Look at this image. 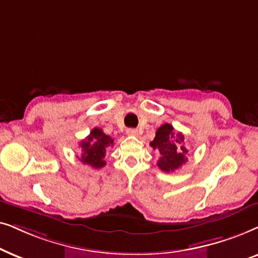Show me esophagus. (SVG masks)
Listing matches in <instances>:
<instances>
[{"mask_svg": "<svg viewBox=\"0 0 258 258\" xmlns=\"http://www.w3.org/2000/svg\"><path fill=\"white\" fill-rule=\"evenodd\" d=\"M126 133L128 136H138V131L136 128H127Z\"/></svg>", "mask_w": 258, "mask_h": 258, "instance_id": "34e87169", "label": "esophagus"}]
</instances>
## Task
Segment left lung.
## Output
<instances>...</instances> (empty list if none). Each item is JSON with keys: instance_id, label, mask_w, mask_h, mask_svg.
<instances>
[{"instance_id": "1", "label": "left lung", "mask_w": 258, "mask_h": 258, "mask_svg": "<svg viewBox=\"0 0 258 258\" xmlns=\"http://www.w3.org/2000/svg\"><path fill=\"white\" fill-rule=\"evenodd\" d=\"M184 136L180 132H174L170 123H164L157 130L156 137L150 146L160 154L158 167L164 172H173L186 163L188 151L183 145Z\"/></svg>"}]
</instances>
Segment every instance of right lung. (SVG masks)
Returning <instances> with one entry per match:
<instances>
[{"label": "right lung", "instance_id": "right-lung-1", "mask_svg": "<svg viewBox=\"0 0 258 258\" xmlns=\"http://www.w3.org/2000/svg\"><path fill=\"white\" fill-rule=\"evenodd\" d=\"M114 140L106 135L101 128L95 127L89 133V136L80 143L82 154L81 163L87 164L94 169H100L105 166L106 161L104 160L106 150L109 146L114 145Z\"/></svg>", "mask_w": 258, "mask_h": 258}]
</instances>
